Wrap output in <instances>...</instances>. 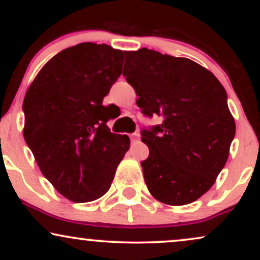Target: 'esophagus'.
<instances>
[{
	"label": "esophagus",
	"instance_id": "esophagus-1",
	"mask_svg": "<svg viewBox=\"0 0 260 260\" xmlns=\"http://www.w3.org/2000/svg\"><path fill=\"white\" fill-rule=\"evenodd\" d=\"M138 138H140V135H138L137 133L131 134V140H133V141H137Z\"/></svg>",
	"mask_w": 260,
	"mask_h": 260
}]
</instances>
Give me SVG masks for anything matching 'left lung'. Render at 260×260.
<instances>
[{
	"label": "left lung",
	"mask_w": 260,
	"mask_h": 260,
	"mask_svg": "<svg viewBox=\"0 0 260 260\" xmlns=\"http://www.w3.org/2000/svg\"><path fill=\"white\" fill-rule=\"evenodd\" d=\"M123 76L142 112L163 118L141 133L149 148L141 162L149 191L166 205L191 204L214 184L236 135L225 88L193 60L148 48L125 52Z\"/></svg>",
	"instance_id": "obj_1"
}]
</instances>
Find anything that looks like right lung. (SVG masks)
I'll return each instance as SVG.
<instances>
[{
  "label": "right lung",
  "mask_w": 260,
  "mask_h": 260,
  "mask_svg": "<svg viewBox=\"0 0 260 260\" xmlns=\"http://www.w3.org/2000/svg\"><path fill=\"white\" fill-rule=\"evenodd\" d=\"M124 52L83 42L40 70L23 99V137L41 173L73 202L102 198L130 148L110 133L103 99L122 73Z\"/></svg>",
  "instance_id": "1"
}]
</instances>
